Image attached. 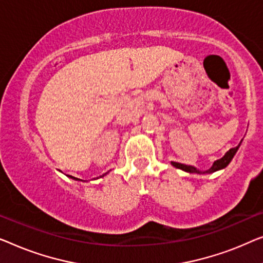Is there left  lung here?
<instances>
[{
    "label": "left lung",
    "instance_id": "left-lung-1",
    "mask_svg": "<svg viewBox=\"0 0 263 263\" xmlns=\"http://www.w3.org/2000/svg\"><path fill=\"white\" fill-rule=\"evenodd\" d=\"M241 143H242V140H241ZM241 143H239L236 147H232V149L229 150L223 157L219 158V160L214 161L212 167H211L210 169H207V170H199L198 168L193 167V165L182 164V163H179V162H172V165H173V167L177 168V169H181V170H183V172L191 173V174H212L214 172H218V170H221V169L228 167L232 158H234L236 153H237L238 147L241 146Z\"/></svg>",
    "mask_w": 263,
    "mask_h": 263
}]
</instances>
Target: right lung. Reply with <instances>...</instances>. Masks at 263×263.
<instances>
[{
  "label": "right lung",
  "instance_id": "obj_1",
  "mask_svg": "<svg viewBox=\"0 0 263 263\" xmlns=\"http://www.w3.org/2000/svg\"><path fill=\"white\" fill-rule=\"evenodd\" d=\"M106 174H108V173H106ZM106 174H103V175H101V176H100V177L105 176ZM68 177H70V179H72V180H75V181H83V180H80V179H77V177H73V176H71V175H68Z\"/></svg>",
  "mask_w": 263,
  "mask_h": 263
}]
</instances>
